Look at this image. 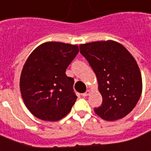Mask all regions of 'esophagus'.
Returning a JSON list of instances; mask_svg holds the SVG:
<instances>
[{"instance_id": "1", "label": "esophagus", "mask_w": 151, "mask_h": 151, "mask_svg": "<svg viewBox=\"0 0 151 151\" xmlns=\"http://www.w3.org/2000/svg\"><path fill=\"white\" fill-rule=\"evenodd\" d=\"M90 93H91V90H90V89H87L86 93H84L82 95H83L84 97H87V96H89Z\"/></svg>"}]
</instances>
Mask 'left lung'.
I'll use <instances>...</instances> for the list:
<instances>
[{
  "label": "left lung",
  "instance_id": "obj_1",
  "mask_svg": "<svg viewBox=\"0 0 151 151\" xmlns=\"http://www.w3.org/2000/svg\"><path fill=\"white\" fill-rule=\"evenodd\" d=\"M81 54L96 75L102 105L94 113L106 121L127 116L141 97L142 78L135 58L121 43L97 41L81 44Z\"/></svg>",
  "mask_w": 151,
  "mask_h": 151
}]
</instances>
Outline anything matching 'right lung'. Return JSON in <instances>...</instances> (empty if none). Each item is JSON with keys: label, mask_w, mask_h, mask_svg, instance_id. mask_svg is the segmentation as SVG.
I'll return each mask as SVG.
<instances>
[{"label": "right lung", "mask_w": 151, "mask_h": 151, "mask_svg": "<svg viewBox=\"0 0 151 151\" xmlns=\"http://www.w3.org/2000/svg\"><path fill=\"white\" fill-rule=\"evenodd\" d=\"M78 52V45L46 42L27 58L19 88L24 104L34 116L57 122L70 113L77 96L73 92V78L65 75V69Z\"/></svg>", "instance_id": "1"}]
</instances>
